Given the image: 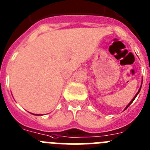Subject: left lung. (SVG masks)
Here are the masks:
<instances>
[{
  "label": "left lung",
  "instance_id": "obj_1",
  "mask_svg": "<svg viewBox=\"0 0 150 150\" xmlns=\"http://www.w3.org/2000/svg\"><path fill=\"white\" fill-rule=\"evenodd\" d=\"M141 86H142V83H141ZM141 87H140L139 90H138V92H137V93H136V95H135V97H134V98H132V100H131V101H130V102H129V104H128V105H127V107H126V108H125V109H124V110H126V109H127V108H128V107H129V105H130V104H131V103H132V102H133V100H135V98H136V96H138V93H139L140 90H141Z\"/></svg>",
  "mask_w": 150,
  "mask_h": 150
}]
</instances>
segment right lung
<instances>
[{"label": "right lung", "mask_w": 150, "mask_h": 150, "mask_svg": "<svg viewBox=\"0 0 150 150\" xmlns=\"http://www.w3.org/2000/svg\"><path fill=\"white\" fill-rule=\"evenodd\" d=\"M33 115H34V114H33Z\"/></svg>", "instance_id": "add662e5"}]
</instances>
